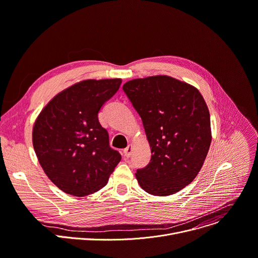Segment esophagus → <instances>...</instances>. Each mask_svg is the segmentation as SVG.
Masks as SVG:
<instances>
[{
  "mask_svg": "<svg viewBox=\"0 0 258 258\" xmlns=\"http://www.w3.org/2000/svg\"><path fill=\"white\" fill-rule=\"evenodd\" d=\"M132 152H133V146L132 145H128L124 150H123V153L126 157H130L132 155Z\"/></svg>",
  "mask_w": 258,
  "mask_h": 258,
  "instance_id": "obj_1",
  "label": "esophagus"
}]
</instances>
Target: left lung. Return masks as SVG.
I'll return each mask as SVG.
<instances>
[{"mask_svg":"<svg viewBox=\"0 0 258 258\" xmlns=\"http://www.w3.org/2000/svg\"><path fill=\"white\" fill-rule=\"evenodd\" d=\"M122 89L141 117L152 154L137 170L138 183L152 196L178 192L201 171L212 140L204 98L192 85L165 75L134 79Z\"/></svg>","mask_w":258,"mask_h":258,"instance_id":"8db88e82","label":"left lung"}]
</instances>
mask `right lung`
I'll list each match as a JSON object with an SVG mask.
<instances>
[{
    "label": "right lung",
    "mask_w": 258,
    "mask_h": 258,
    "mask_svg": "<svg viewBox=\"0 0 258 258\" xmlns=\"http://www.w3.org/2000/svg\"><path fill=\"white\" fill-rule=\"evenodd\" d=\"M121 79L84 80L56 95L39 114L33 145L45 174L60 190L75 197L107 184L120 153L109 145L99 111L119 89Z\"/></svg>",
    "instance_id": "1"
}]
</instances>
